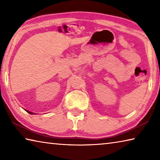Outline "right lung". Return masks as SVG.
I'll use <instances>...</instances> for the list:
<instances>
[{"label": "right lung", "mask_w": 160, "mask_h": 160, "mask_svg": "<svg viewBox=\"0 0 160 160\" xmlns=\"http://www.w3.org/2000/svg\"><path fill=\"white\" fill-rule=\"evenodd\" d=\"M25 111H27V110H25ZM27 112H28L29 113H30V114H34V113L33 112H29V111H27Z\"/></svg>", "instance_id": "1"}]
</instances>
